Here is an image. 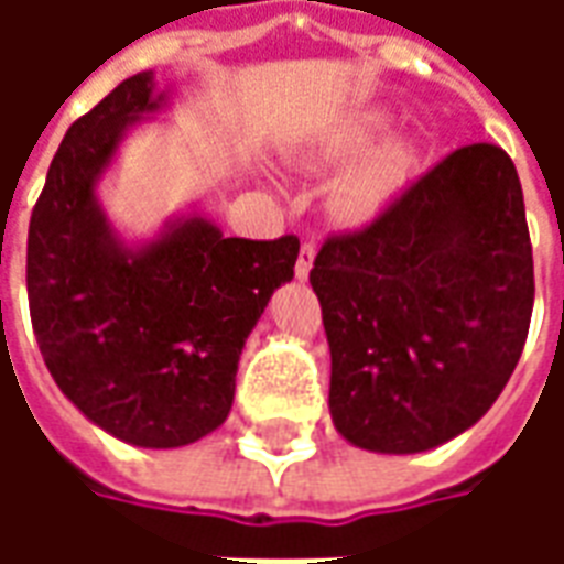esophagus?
Segmentation results:
<instances>
[{
    "label": "esophagus",
    "instance_id": "1",
    "mask_svg": "<svg viewBox=\"0 0 564 564\" xmlns=\"http://www.w3.org/2000/svg\"><path fill=\"white\" fill-rule=\"evenodd\" d=\"M314 257H317V247L311 245H302V250H299V259H295V278L299 281H307V274H311V269H314Z\"/></svg>",
    "mask_w": 564,
    "mask_h": 564
}]
</instances>
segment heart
<instances>
[{"label":"heart","instance_id":"heart-1","mask_svg":"<svg viewBox=\"0 0 564 564\" xmlns=\"http://www.w3.org/2000/svg\"><path fill=\"white\" fill-rule=\"evenodd\" d=\"M387 127V115L368 111L354 117L347 127L335 135L329 144L332 156H354L366 148L368 141ZM416 169V144L408 135H390L366 150L359 160L344 174L341 184L335 189V205L347 220L368 223L378 220L383 210L390 208L395 198L402 196L404 186Z\"/></svg>","mask_w":564,"mask_h":564}]
</instances>
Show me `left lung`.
I'll return each instance as SVG.
<instances>
[{"label": "left lung", "mask_w": 564, "mask_h": 564, "mask_svg": "<svg viewBox=\"0 0 564 564\" xmlns=\"http://www.w3.org/2000/svg\"><path fill=\"white\" fill-rule=\"evenodd\" d=\"M311 286L344 441L404 456L462 435L501 395L532 319V241L510 156L453 150L371 226L329 238Z\"/></svg>", "instance_id": "8db88e82"}]
</instances>
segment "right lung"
<instances>
[{"label": "right lung", "mask_w": 564, "mask_h": 564, "mask_svg": "<svg viewBox=\"0 0 564 564\" xmlns=\"http://www.w3.org/2000/svg\"><path fill=\"white\" fill-rule=\"evenodd\" d=\"M172 102L139 72L68 127L30 220L26 293L35 341L59 392L132 447L172 449L226 423L247 335L299 238H226L202 208L127 241L99 184L129 129Z\"/></svg>", "instance_id": "add662e5"}]
</instances>
